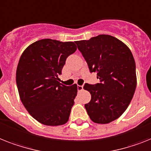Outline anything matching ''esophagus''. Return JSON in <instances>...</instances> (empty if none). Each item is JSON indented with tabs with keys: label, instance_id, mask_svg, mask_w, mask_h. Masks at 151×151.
<instances>
[{
	"label": "esophagus",
	"instance_id": "1",
	"mask_svg": "<svg viewBox=\"0 0 151 151\" xmlns=\"http://www.w3.org/2000/svg\"><path fill=\"white\" fill-rule=\"evenodd\" d=\"M78 91H81L83 90V86L82 85H78Z\"/></svg>",
	"mask_w": 151,
	"mask_h": 151
}]
</instances>
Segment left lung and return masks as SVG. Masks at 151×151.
Here are the masks:
<instances>
[{"mask_svg":"<svg viewBox=\"0 0 151 151\" xmlns=\"http://www.w3.org/2000/svg\"><path fill=\"white\" fill-rule=\"evenodd\" d=\"M91 72L97 73L100 83L85 84L91 95L85 104L88 116L95 123L107 124L126 111L137 87L136 64L128 46L117 38L99 35L76 41Z\"/></svg>","mask_w":151,"mask_h":151,"instance_id":"1","label":"left lung"}]
</instances>
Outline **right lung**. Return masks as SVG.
<instances>
[{"instance_id": "1", "label": "right lung", "mask_w": 151, "mask_h": 151, "mask_svg": "<svg viewBox=\"0 0 151 151\" xmlns=\"http://www.w3.org/2000/svg\"><path fill=\"white\" fill-rule=\"evenodd\" d=\"M77 50L73 42L39 40L24 50L16 70V83L24 108L46 126H61L69 120L78 85L59 81L66 60Z\"/></svg>"}]
</instances>
